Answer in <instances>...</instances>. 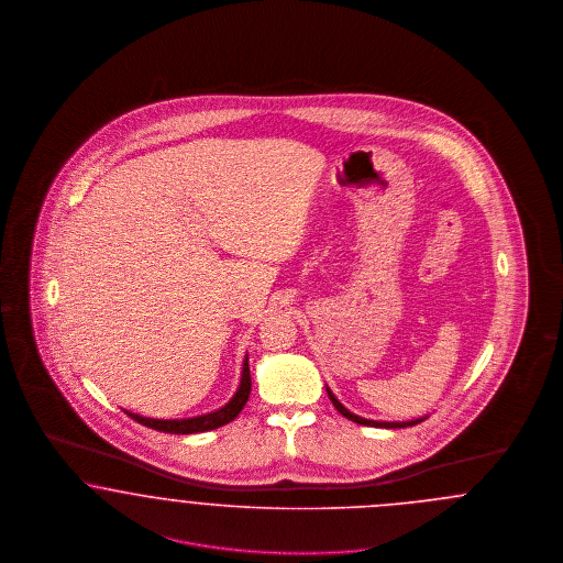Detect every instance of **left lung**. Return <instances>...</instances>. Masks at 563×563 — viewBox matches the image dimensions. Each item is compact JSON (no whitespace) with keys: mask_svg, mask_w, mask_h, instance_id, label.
<instances>
[{"mask_svg":"<svg viewBox=\"0 0 563 563\" xmlns=\"http://www.w3.org/2000/svg\"><path fill=\"white\" fill-rule=\"evenodd\" d=\"M328 397L332 399V404H334V408L344 416V418H349V420H353V422H357V424H366V427H385V429H401V427H415L418 422H422L424 418H418V420H412V422H378V420H367V418H362V416H355L353 412H349L346 408H344L343 404L332 395V391L328 389Z\"/></svg>","mask_w":563,"mask_h":563,"instance_id":"1","label":"left lung"}]
</instances>
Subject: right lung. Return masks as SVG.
<instances>
[{
    "label": "right lung",
    "mask_w": 563,
    "mask_h": 563,
    "mask_svg": "<svg viewBox=\"0 0 563 563\" xmlns=\"http://www.w3.org/2000/svg\"><path fill=\"white\" fill-rule=\"evenodd\" d=\"M252 391V378H250V366H247V357H245L244 374H242V383L240 389L233 395V399L220 408L217 412L210 415L196 416V418H183V420H155V418H145V416L132 415L125 412L130 418H134L136 422L145 424L148 429L155 431H164V433H174V435H189V433H203V431H212L219 429L222 424L231 422L233 418L244 410L245 401Z\"/></svg>",
    "instance_id": "1"
}]
</instances>
